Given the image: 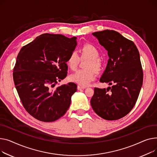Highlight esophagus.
<instances>
[{
  "mask_svg": "<svg viewBox=\"0 0 157 157\" xmlns=\"http://www.w3.org/2000/svg\"><path fill=\"white\" fill-rule=\"evenodd\" d=\"M85 88H86L85 87H82V86H77V89H78V90L84 89H85Z\"/></svg>",
  "mask_w": 157,
  "mask_h": 157,
  "instance_id": "1",
  "label": "esophagus"
}]
</instances>
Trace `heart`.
<instances>
[{"mask_svg": "<svg viewBox=\"0 0 157 157\" xmlns=\"http://www.w3.org/2000/svg\"><path fill=\"white\" fill-rule=\"evenodd\" d=\"M80 58H89L86 68L87 69H81L76 71L71 74L69 78L82 86H88L90 82L93 81L96 77V72L98 73L101 71L102 67L99 58V52L96 47L92 44H85L80 49ZM80 60V58L77 51H71L67 60V65L71 70L77 68Z\"/></svg>", "mask_w": 157, "mask_h": 157, "instance_id": "1", "label": "heart"}]
</instances>
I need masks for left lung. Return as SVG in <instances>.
I'll list each match as a JSON object with an SVG mask.
<instances>
[{"label":"left lung","instance_id":"8db88e82","mask_svg":"<svg viewBox=\"0 0 157 157\" xmlns=\"http://www.w3.org/2000/svg\"><path fill=\"white\" fill-rule=\"evenodd\" d=\"M93 35L109 58L99 81L112 87H95L90 105L101 118L115 121L131 111L139 96L143 80L140 52L132 41L116 31L106 30Z\"/></svg>","mask_w":157,"mask_h":157}]
</instances>
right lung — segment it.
Returning <instances> with one entry per match:
<instances>
[{
  "mask_svg": "<svg viewBox=\"0 0 157 157\" xmlns=\"http://www.w3.org/2000/svg\"><path fill=\"white\" fill-rule=\"evenodd\" d=\"M77 44L75 36L44 33L23 46L17 55L13 71L16 89L26 112L40 121H56L70 107L77 91L75 83L52 88L67 77L66 62Z\"/></svg>",
  "mask_w": 157,
  "mask_h": 157,
  "instance_id": "1",
  "label": "right lung"
}]
</instances>
